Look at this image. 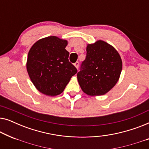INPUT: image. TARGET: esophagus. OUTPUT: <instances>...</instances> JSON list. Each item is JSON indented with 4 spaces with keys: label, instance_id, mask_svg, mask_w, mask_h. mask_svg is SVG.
I'll return each mask as SVG.
<instances>
[{
    "label": "esophagus",
    "instance_id": "obj_1",
    "mask_svg": "<svg viewBox=\"0 0 149 149\" xmlns=\"http://www.w3.org/2000/svg\"><path fill=\"white\" fill-rule=\"evenodd\" d=\"M74 66L76 67V68L78 69V68H79V62H75L74 64Z\"/></svg>",
    "mask_w": 149,
    "mask_h": 149
}]
</instances>
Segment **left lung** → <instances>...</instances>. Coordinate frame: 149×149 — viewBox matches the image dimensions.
Returning a JSON list of instances; mask_svg holds the SVG:
<instances>
[{"instance_id":"left-lung-1","label":"left lung","mask_w":149,"mask_h":149,"mask_svg":"<svg viewBox=\"0 0 149 149\" xmlns=\"http://www.w3.org/2000/svg\"><path fill=\"white\" fill-rule=\"evenodd\" d=\"M87 54L77 73L83 92L89 95L107 93L119 80L122 61L113 47L103 40L87 46Z\"/></svg>"}]
</instances>
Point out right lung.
Masks as SVG:
<instances>
[{"mask_svg":"<svg viewBox=\"0 0 149 149\" xmlns=\"http://www.w3.org/2000/svg\"><path fill=\"white\" fill-rule=\"evenodd\" d=\"M68 42L48 36L36 42L28 55L26 68L36 88L43 94L54 96L63 92L77 69L68 60Z\"/></svg>","mask_w":149,"mask_h":149,"instance_id":"obj_1","label":"right lung"}]
</instances>
